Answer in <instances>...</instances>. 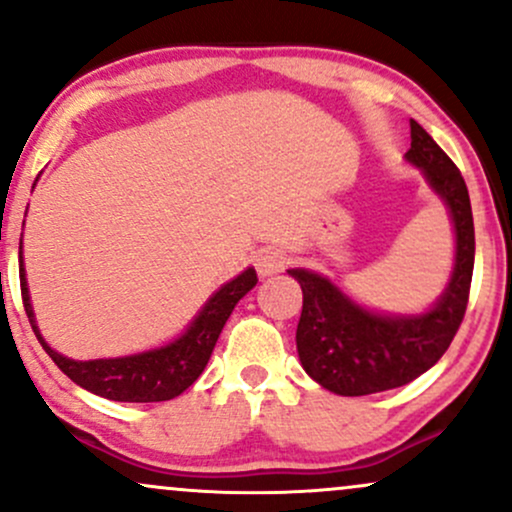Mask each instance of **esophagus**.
I'll return each mask as SVG.
<instances>
[{"instance_id":"esophagus-1","label":"esophagus","mask_w":512,"mask_h":512,"mask_svg":"<svg viewBox=\"0 0 512 512\" xmlns=\"http://www.w3.org/2000/svg\"><path fill=\"white\" fill-rule=\"evenodd\" d=\"M257 272L260 276H272L276 272H281V269L286 267V257L284 252L279 250H262L260 257H257Z\"/></svg>"}]
</instances>
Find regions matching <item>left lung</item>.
Returning a JSON list of instances; mask_svg holds the SVG:
<instances>
[{
    "label": "left lung",
    "mask_w": 512,
    "mask_h": 512,
    "mask_svg": "<svg viewBox=\"0 0 512 512\" xmlns=\"http://www.w3.org/2000/svg\"><path fill=\"white\" fill-rule=\"evenodd\" d=\"M409 127L411 149L404 158L424 170L428 185L450 211L455 267L443 296L421 315L373 313L325 276L289 269L303 289L298 358L305 373L334 395H373L416 380L448 351L467 310L474 269V219L467 185L431 134L414 120Z\"/></svg>",
    "instance_id": "obj_1"
}]
</instances>
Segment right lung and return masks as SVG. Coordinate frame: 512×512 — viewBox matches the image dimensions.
<instances>
[{"label":"right lung","instance_id":"1","mask_svg":"<svg viewBox=\"0 0 512 512\" xmlns=\"http://www.w3.org/2000/svg\"><path fill=\"white\" fill-rule=\"evenodd\" d=\"M19 276H21V298L26 308L28 322H31L35 337L40 346L48 351V356L57 363V368L74 380L76 385L93 395L115 399V402H166L182 395L207 368L211 351H214L216 339L231 317L233 308L240 298L257 284L255 269L248 267L236 279L223 284L214 296L204 303L199 315L190 322L178 339L158 349L142 351L134 356L120 358H96V361H74L57 354L52 346L45 342L35 325L31 296H28L26 269H23V252L19 245Z\"/></svg>","mask_w":512,"mask_h":512}]
</instances>
